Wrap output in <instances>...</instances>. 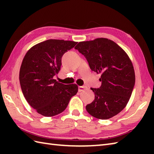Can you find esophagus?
I'll return each mask as SVG.
<instances>
[{
    "label": "esophagus",
    "mask_w": 154,
    "mask_h": 154,
    "mask_svg": "<svg viewBox=\"0 0 154 154\" xmlns=\"http://www.w3.org/2000/svg\"><path fill=\"white\" fill-rule=\"evenodd\" d=\"M87 89V87L85 86V85H83V86H79V92H81V91H83Z\"/></svg>",
    "instance_id": "obj_1"
}]
</instances>
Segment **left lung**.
I'll return each instance as SVG.
<instances>
[{"instance_id": "1", "label": "left lung", "mask_w": 154, "mask_h": 154, "mask_svg": "<svg viewBox=\"0 0 154 154\" xmlns=\"http://www.w3.org/2000/svg\"><path fill=\"white\" fill-rule=\"evenodd\" d=\"M75 49L85 57L91 70L101 75L100 88H91L94 100L86 106L87 111L102 120L116 115L128 103L135 84L128 55L115 42L104 38L79 42Z\"/></svg>"}]
</instances>
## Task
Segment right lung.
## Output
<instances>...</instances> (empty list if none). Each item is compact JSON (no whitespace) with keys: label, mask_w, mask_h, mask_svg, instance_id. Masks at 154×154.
<instances>
[{"label":"right lung","mask_w":154,"mask_h":154,"mask_svg":"<svg viewBox=\"0 0 154 154\" xmlns=\"http://www.w3.org/2000/svg\"><path fill=\"white\" fill-rule=\"evenodd\" d=\"M77 44L50 39L32 47L23 59L19 74L22 91L28 104L42 116L61 113L77 93L76 84L64 85L54 79L60 71L63 55Z\"/></svg>","instance_id":"add662e5"}]
</instances>
